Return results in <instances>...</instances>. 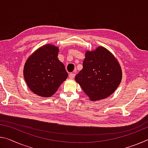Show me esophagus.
I'll use <instances>...</instances> for the list:
<instances>
[{
    "label": "esophagus",
    "instance_id": "34e87169",
    "mask_svg": "<svg viewBox=\"0 0 148 148\" xmlns=\"http://www.w3.org/2000/svg\"><path fill=\"white\" fill-rule=\"evenodd\" d=\"M75 76H76V74H75L74 73H70L69 74V78L70 79H73V78H74Z\"/></svg>",
    "mask_w": 148,
    "mask_h": 148
}]
</instances>
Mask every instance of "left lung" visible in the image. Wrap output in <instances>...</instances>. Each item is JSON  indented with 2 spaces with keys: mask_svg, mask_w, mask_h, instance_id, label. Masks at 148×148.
<instances>
[{
  "mask_svg": "<svg viewBox=\"0 0 148 148\" xmlns=\"http://www.w3.org/2000/svg\"><path fill=\"white\" fill-rule=\"evenodd\" d=\"M122 70L114 56L103 47L87 51L83 69L75 79L91 101L105 99L119 86Z\"/></svg>",
  "mask_w": 148,
  "mask_h": 148,
  "instance_id": "1",
  "label": "left lung"
}]
</instances>
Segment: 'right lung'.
<instances>
[{"instance_id":"right-lung-1","label":"right lung","mask_w":148,"mask_h":148,"mask_svg":"<svg viewBox=\"0 0 148 148\" xmlns=\"http://www.w3.org/2000/svg\"><path fill=\"white\" fill-rule=\"evenodd\" d=\"M58 48L42 47L28 58L23 76L30 90L41 97H51L68 77L64 65L57 58Z\"/></svg>"}]
</instances>
